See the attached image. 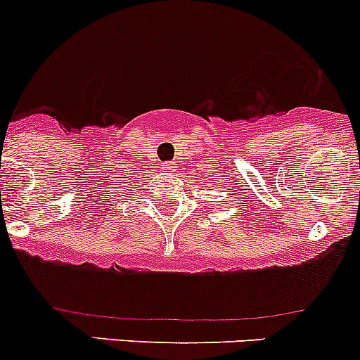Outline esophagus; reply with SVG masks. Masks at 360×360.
Returning a JSON list of instances; mask_svg holds the SVG:
<instances>
[{"label": "esophagus", "instance_id": "obj_1", "mask_svg": "<svg viewBox=\"0 0 360 360\" xmlns=\"http://www.w3.org/2000/svg\"><path fill=\"white\" fill-rule=\"evenodd\" d=\"M166 168H172V166H169V165H166Z\"/></svg>", "mask_w": 360, "mask_h": 360}]
</instances>
